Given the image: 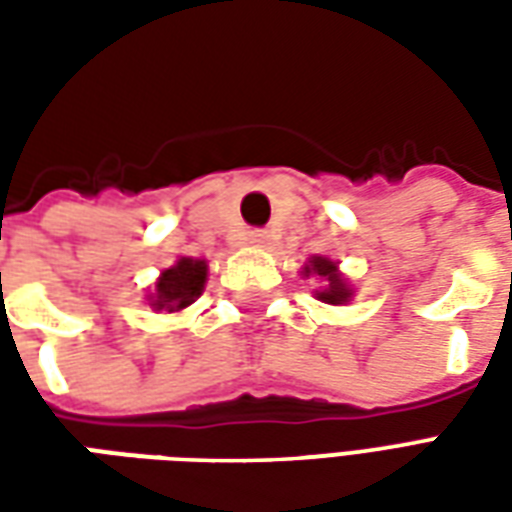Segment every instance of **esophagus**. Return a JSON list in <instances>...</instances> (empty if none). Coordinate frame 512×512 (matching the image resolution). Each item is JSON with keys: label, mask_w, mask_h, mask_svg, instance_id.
Here are the masks:
<instances>
[{"label": "esophagus", "mask_w": 512, "mask_h": 512, "mask_svg": "<svg viewBox=\"0 0 512 512\" xmlns=\"http://www.w3.org/2000/svg\"><path fill=\"white\" fill-rule=\"evenodd\" d=\"M268 241V233L266 230H249L246 233V244H252V246H263Z\"/></svg>", "instance_id": "obj_1"}]
</instances>
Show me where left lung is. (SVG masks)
<instances>
[{
	"label": "left lung",
	"mask_w": 512,
	"mask_h": 512,
	"mask_svg": "<svg viewBox=\"0 0 512 512\" xmlns=\"http://www.w3.org/2000/svg\"><path fill=\"white\" fill-rule=\"evenodd\" d=\"M312 268H307V274H318V277H323L326 282H329V288L326 290H318V299L326 301V304H343V301H348V288L343 285V279L337 277V266H334L332 260H326V257H315V260H310Z\"/></svg>",
	"instance_id": "obj_1"
}]
</instances>
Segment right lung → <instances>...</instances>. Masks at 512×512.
<instances>
[{
	"instance_id": "add662e5",
	"label": "right lung",
	"mask_w": 512,
	"mask_h": 512,
	"mask_svg": "<svg viewBox=\"0 0 512 512\" xmlns=\"http://www.w3.org/2000/svg\"><path fill=\"white\" fill-rule=\"evenodd\" d=\"M205 277H208L205 260L183 257L161 274L156 285V296H153V307L167 312H178L183 307H189L205 288Z\"/></svg>"
}]
</instances>
